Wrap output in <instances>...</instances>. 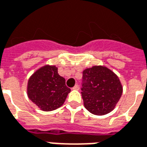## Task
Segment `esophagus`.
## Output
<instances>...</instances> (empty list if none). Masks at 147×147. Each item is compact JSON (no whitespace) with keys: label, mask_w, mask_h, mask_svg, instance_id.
Wrapping results in <instances>:
<instances>
[{"label":"esophagus","mask_w":147,"mask_h":147,"mask_svg":"<svg viewBox=\"0 0 147 147\" xmlns=\"http://www.w3.org/2000/svg\"><path fill=\"white\" fill-rule=\"evenodd\" d=\"M72 89H73V90H79V86H78V85H76V86H75L72 88Z\"/></svg>","instance_id":"obj_1"}]
</instances>
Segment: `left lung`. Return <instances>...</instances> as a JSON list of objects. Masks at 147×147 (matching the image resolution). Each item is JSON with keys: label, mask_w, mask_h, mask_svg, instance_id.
Listing matches in <instances>:
<instances>
[{"label": "left lung", "mask_w": 147, "mask_h": 147, "mask_svg": "<svg viewBox=\"0 0 147 147\" xmlns=\"http://www.w3.org/2000/svg\"><path fill=\"white\" fill-rule=\"evenodd\" d=\"M82 97L86 109L96 115L112 111L122 94L117 75L104 66H93L82 71Z\"/></svg>", "instance_id": "1"}]
</instances>
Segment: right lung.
<instances>
[{"mask_svg":"<svg viewBox=\"0 0 147 147\" xmlns=\"http://www.w3.org/2000/svg\"><path fill=\"white\" fill-rule=\"evenodd\" d=\"M70 91L54 65H44L39 68L30 76L27 85L29 98L44 111L61 107Z\"/></svg>","mask_w":147,"mask_h":147,"instance_id":"obj_1","label":"right lung"}]
</instances>
